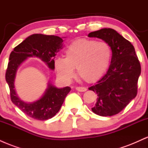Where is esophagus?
Instances as JSON below:
<instances>
[{"instance_id":"esophagus-1","label":"esophagus","mask_w":148,"mask_h":148,"mask_svg":"<svg viewBox=\"0 0 148 148\" xmlns=\"http://www.w3.org/2000/svg\"><path fill=\"white\" fill-rule=\"evenodd\" d=\"M76 90L79 91V92H85L87 90V88H85V87H80V86H79V87H76Z\"/></svg>"}]
</instances>
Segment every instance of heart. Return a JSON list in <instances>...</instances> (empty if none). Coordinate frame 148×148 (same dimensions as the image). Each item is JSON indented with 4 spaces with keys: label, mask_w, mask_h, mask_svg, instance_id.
Returning a JSON list of instances; mask_svg holds the SVG:
<instances>
[{
    "label": "heart",
    "mask_w": 148,
    "mask_h": 148,
    "mask_svg": "<svg viewBox=\"0 0 148 148\" xmlns=\"http://www.w3.org/2000/svg\"><path fill=\"white\" fill-rule=\"evenodd\" d=\"M111 47L104 42L90 39H79L72 42L65 50V58L58 57L54 62L57 74L69 81L78 76L86 82L93 83L102 76L111 60Z\"/></svg>",
    "instance_id": "heart-1"
}]
</instances>
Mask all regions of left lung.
I'll use <instances>...</instances> for the list:
<instances>
[{
	"instance_id": "8db88e82",
	"label": "left lung",
	"mask_w": 148,
	"mask_h": 148,
	"mask_svg": "<svg viewBox=\"0 0 148 148\" xmlns=\"http://www.w3.org/2000/svg\"><path fill=\"white\" fill-rule=\"evenodd\" d=\"M111 47L112 58L108 72L88 89L97 94L92 111L100 116H112L123 111L136 97L141 67L131 42L112 28H102L88 34Z\"/></svg>"
}]
</instances>
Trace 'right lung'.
I'll return each instance as SVG.
<instances>
[{"mask_svg":"<svg viewBox=\"0 0 148 148\" xmlns=\"http://www.w3.org/2000/svg\"><path fill=\"white\" fill-rule=\"evenodd\" d=\"M62 42V39L58 36L33 34L16 46L10 55L5 79L10 88V98L25 115L35 120H46L53 118L59 111L71 88H57L49 84L41 99L33 103H25L18 97L14 90L16 70L27 58L33 56L40 58L49 68L54 69V57L61 49Z\"/></svg>","mask_w":148,"mask_h":148,"instance_id":"obj_1","label":"right lung"}]
</instances>
